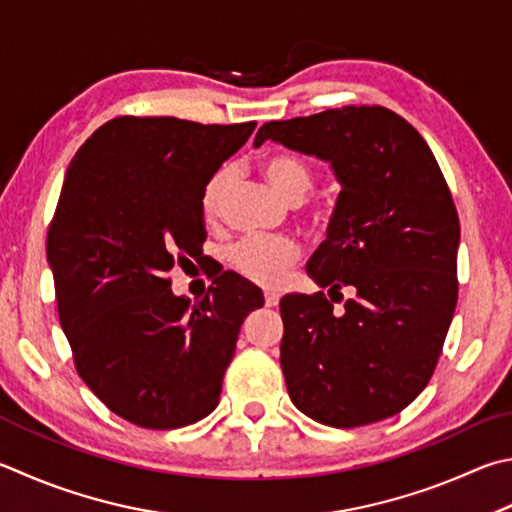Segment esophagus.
Instances as JSON below:
<instances>
[{
	"label": "esophagus",
	"instance_id": "obj_1",
	"mask_svg": "<svg viewBox=\"0 0 512 512\" xmlns=\"http://www.w3.org/2000/svg\"><path fill=\"white\" fill-rule=\"evenodd\" d=\"M264 300H266V306H277V304H280V295L273 293V291H266Z\"/></svg>",
	"mask_w": 512,
	"mask_h": 512
}]
</instances>
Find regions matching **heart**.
Wrapping results in <instances>:
<instances>
[{"instance_id": "heart-1", "label": "heart", "mask_w": 512, "mask_h": 512, "mask_svg": "<svg viewBox=\"0 0 512 512\" xmlns=\"http://www.w3.org/2000/svg\"><path fill=\"white\" fill-rule=\"evenodd\" d=\"M266 179L286 199L300 201L313 185V174L302 159L291 154L268 156L262 163ZM232 183V167L221 165L203 185L201 210L208 219H215L224 206ZM300 257V246L291 237L282 235H246L228 248V262L239 275L259 286H277L286 268Z\"/></svg>"}]
</instances>
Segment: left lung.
Returning <instances> with one entry per match:
<instances>
[{"instance_id": "8db88e82", "label": "left lung", "mask_w": 512, "mask_h": 512, "mask_svg": "<svg viewBox=\"0 0 512 512\" xmlns=\"http://www.w3.org/2000/svg\"><path fill=\"white\" fill-rule=\"evenodd\" d=\"M264 141L331 163L342 190L306 273L329 295L356 291L342 311L322 291L282 297L288 396L331 427L383 421L430 383L457 306L448 183L423 136L378 105L271 120L253 145Z\"/></svg>"}]
</instances>
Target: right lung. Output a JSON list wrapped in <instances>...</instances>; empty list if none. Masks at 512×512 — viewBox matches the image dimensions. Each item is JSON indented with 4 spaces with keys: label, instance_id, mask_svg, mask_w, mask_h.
<instances>
[{
    "label": "right lung",
    "instance_id": "obj_1",
    "mask_svg": "<svg viewBox=\"0 0 512 512\" xmlns=\"http://www.w3.org/2000/svg\"><path fill=\"white\" fill-rule=\"evenodd\" d=\"M255 125L118 116L69 163L46 235L60 324L80 378L129 423L174 430L215 410L241 324L264 306L237 273L194 304L167 277L199 262L203 185Z\"/></svg>",
    "mask_w": 512,
    "mask_h": 512
}]
</instances>
